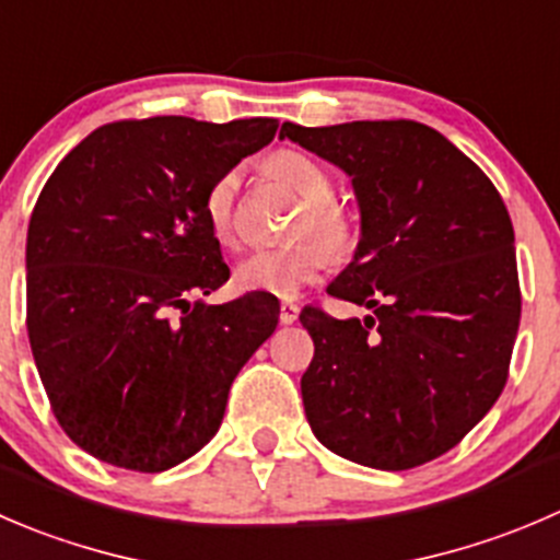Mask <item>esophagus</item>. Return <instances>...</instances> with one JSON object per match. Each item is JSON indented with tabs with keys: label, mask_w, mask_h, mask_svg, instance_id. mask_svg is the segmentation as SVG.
<instances>
[{
	"label": "esophagus",
	"mask_w": 560,
	"mask_h": 560,
	"mask_svg": "<svg viewBox=\"0 0 560 560\" xmlns=\"http://www.w3.org/2000/svg\"><path fill=\"white\" fill-rule=\"evenodd\" d=\"M298 314H301V306H298L295 301H281V308H279L281 325H292L298 319Z\"/></svg>",
	"instance_id": "obj_1"
}]
</instances>
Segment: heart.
<instances>
[{
  "label": "heart",
  "mask_w": 560,
  "mask_h": 560,
  "mask_svg": "<svg viewBox=\"0 0 560 560\" xmlns=\"http://www.w3.org/2000/svg\"><path fill=\"white\" fill-rule=\"evenodd\" d=\"M265 175L292 194L303 205L301 215L292 224L290 237L311 242L295 243L279 252H254L235 265V284L246 292H268V295L292 298L301 287L317 279L329 257L339 259L355 243V226L347 210L336 202V180L328 166L303 150H276L265 161ZM237 172H224L208 186L202 199L205 221L215 241L224 246L237 243Z\"/></svg>",
  "instance_id": "1"
}]
</instances>
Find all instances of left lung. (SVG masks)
I'll return each mask as SVG.
<instances>
[{
  "label": "left lung",
  "instance_id": "1",
  "mask_svg": "<svg viewBox=\"0 0 560 560\" xmlns=\"http://www.w3.org/2000/svg\"><path fill=\"white\" fill-rule=\"evenodd\" d=\"M292 139L352 177L361 241L328 295L372 308L301 312L312 432L339 457L407 470L457 446L501 396L523 312L509 210L446 136L412 119L303 128Z\"/></svg>",
  "mask_w": 560,
  "mask_h": 560
}]
</instances>
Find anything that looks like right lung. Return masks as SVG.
I'll list each match as a JSON object with an SVG mask.
<instances>
[{
	"mask_svg": "<svg viewBox=\"0 0 560 560\" xmlns=\"http://www.w3.org/2000/svg\"><path fill=\"white\" fill-rule=\"evenodd\" d=\"M276 128L119 119L43 186L26 232V334L59 427L95 459L161 474L197 454L279 325L268 292L199 301L230 279L205 191Z\"/></svg>",
	"mask_w": 560,
	"mask_h": 560,
	"instance_id": "obj_1",
	"label": "right lung"
}]
</instances>
